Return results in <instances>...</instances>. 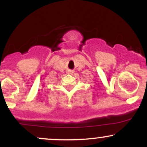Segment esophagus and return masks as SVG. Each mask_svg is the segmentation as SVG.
Returning <instances> with one entry per match:
<instances>
[{
	"label": "esophagus",
	"mask_w": 147,
	"mask_h": 147,
	"mask_svg": "<svg viewBox=\"0 0 147 147\" xmlns=\"http://www.w3.org/2000/svg\"><path fill=\"white\" fill-rule=\"evenodd\" d=\"M68 74H72V73H73V71H72V70H68Z\"/></svg>",
	"instance_id": "1"
}]
</instances>
